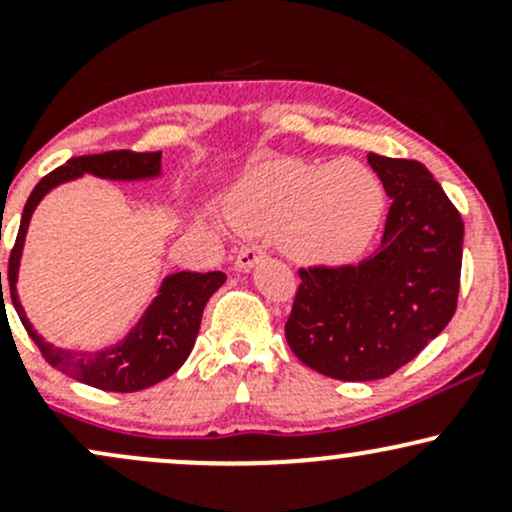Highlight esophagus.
Returning <instances> with one entry per match:
<instances>
[{
    "label": "esophagus",
    "instance_id": "1",
    "mask_svg": "<svg viewBox=\"0 0 512 512\" xmlns=\"http://www.w3.org/2000/svg\"><path fill=\"white\" fill-rule=\"evenodd\" d=\"M262 257H264V250L260 245H245V248H240V252L236 255V269H240V272H248V269L255 267Z\"/></svg>",
    "mask_w": 512,
    "mask_h": 512
}]
</instances>
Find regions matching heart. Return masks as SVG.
Returning <instances> with one entry per match:
<instances>
[{"mask_svg": "<svg viewBox=\"0 0 512 512\" xmlns=\"http://www.w3.org/2000/svg\"><path fill=\"white\" fill-rule=\"evenodd\" d=\"M248 233H276L305 264H346L370 248L385 216V187L366 163L279 158L250 170L228 199Z\"/></svg>", "mask_w": 512, "mask_h": 512, "instance_id": "b5f03b06", "label": "heart"}]
</instances>
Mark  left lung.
I'll use <instances>...</instances> for the list:
<instances>
[{
    "label": "left lung",
    "mask_w": 512,
    "mask_h": 512,
    "mask_svg": "<svg viewBox=\"0 0 512 512\" xmlns=\"http://www.w3.org/2000/svg\"><path fill=\"white\" fill-rule=\"evenodd\" d=\"M387 197L380 248L358 264L298 269L286 342L334 380L392 375L436 339L457 308L464 223L428 168L368 154Z\"/></svg>",
    "instance_id": "obj_1"
}]
</instances>
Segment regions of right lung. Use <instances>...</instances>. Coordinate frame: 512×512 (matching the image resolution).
Returning a JSON list of instances; mask_svg holds the SVG:
<instances>
[{
    "label": "right lung",
    "instance_id": "1",
    "mask_svg": "<svg viewBox=\"0 0 512 512\" xmlns=\"http://www.w3.org/2000/svg\"><path fill=\"white\" fill-rule=\"evenodd\" d=\"M84 173L98 175L105 180H144L161 175V151H105V154L93 156H76L69 158L60 168L45 175L38 185L33 187L26 207H23L19 236H16L14 250L9 255V291L11 303L19 313L23 327L31 334L35 346L45 361L52 368L62 370L69 378L79 380L91 387L105 392H139L144 387H151L168 375H173L190 356L195 346L199 322H202L204 305L211 298V293L221 289L226 281L223 272H178L163 279L161 289L154 303L146 308L142 320L134 325V330L122 339L120 344L110 349L93 351H67L57 349L45 342L33 325L28 322L23 305L16 296V279H19V262L23 240H26L28 221H31L35 207L52 187L62 185L67 180L81 178ZM0 289H2V272H0Z\"/></svg>",
    "mask_w": 512,
    "mask_h": 512
}]
</instances>
